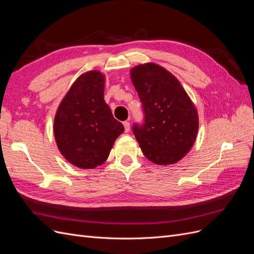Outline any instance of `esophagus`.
<instances>
[{"label": "esophagus", "instance_id": "obj_1", "mask_svg": "<svg viewBox=\"0 0 254 254\" xmlns=\"http://www.w3.org/2000/svg\"><path fill=\"white\" fill-rule=\"evenodd\" d=\"M123 125H124V127H125V131L128 132L129 130H130V123L127 122V121H125L124 123H123Z\"/></svg>", "mask_w": 254, "mask_h": 254}]
</instances>
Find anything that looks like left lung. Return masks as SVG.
Here are the masks:
<instances>
[{
    "instance_id": "8db88e82",
    "label": "left lung",
    "mask_w": 254,
    "mask_h": 254,
    "mask_svg": "<svg viewBox=\"0 0 254 254\" xmlns=\"http://www.w3.org/2000/svg\"><path fill=\"white\" fill-rule=\"evenodd\" d=\"M131 80L143 109V123L132 131L144 156L161 165L181 160L193 146L198 131V114L179 80L156 64L131 70Z\"/></svg>"
}]
</instances>
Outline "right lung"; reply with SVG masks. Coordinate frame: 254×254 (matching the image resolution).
<instances>
[{"label": "right lung", "instance_id": "1", "mask_svg": "<svg viewBox=\"0 0 254 254\" xmlns=\"http://www.w3.org/2000/svg\"><path fill=\"white\" fill-rule=\"evenodd\" d=\"M104 87L105 76L98 71L80 75L60 103L54 121L61 155L80 168L102 165L124 131L105 102Z\"/></svg>", "mask_w": 254, "mask_h": 254}]
</instances>
